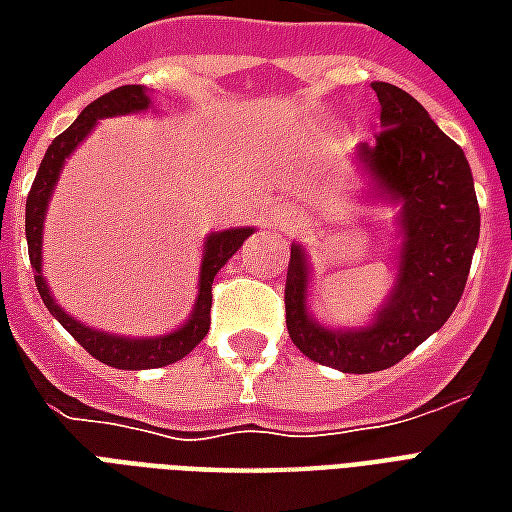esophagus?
Wrapping results in <instances>:
<instances>
[{
	"mask_svg": "<svg viewBox=\"0 0 512 512\" xmlns=\"http://www.w3.org/2000/svg\"><path fill=\"white\" fill-rule=\"evenodd\" d=\"M293 222V211H290L288 205H279V208H274V224H290Z\"/></svg>",
	"mask_w": 512,
	"mask_h": 512,
	"instance_id": "obj_1",
	"label": "esophagus"
}]
</instances>
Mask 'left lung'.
<instances>
[{
	"instance_id": "1",
	"label": "left lung",
	"mask_w": 512,
	"mask_h": 512,
	"mask_svg": "<svg viewBox=\"0 0 512 512\" xmlns=\"http://www.w3.org/2000/svg\"><path fill=\"white\" fill-rule=\"evenodd\" d=\"M373 90L381 128L373 145L359 147V161L378 189L403 202L400 274L389 304L367 329L332 332L307 315V260L299 246H290L285 279L293 345L343 373L386 370L441 329L461 301L480 238V205L461 147L406 90L389 82H376Z\"/></svg>"
}]
</instances>
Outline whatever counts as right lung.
I'll use <instances>...</instances> for the list:
<instances>
[{
	"label": "right lung",
	"instance_id": "add662e5",
	"mask_svg": "<svg viewBox=\"0 0 512 512\" xmlns=\"http://www.w3.org/2000/svg\"><path fill=\"white\" fill-rule=\"evenodd\" d=\"M147 106V95L139 84H123L112 93L95 98L93 104L84 106V112L71 126L65 128L46 150V156L40 161L38 175L35 183L29 189L27 197V246H29V263L35 271V285L43 304L49 307V312L57 321L71 332L76 343L82 345L84 351L95 356L98 362H104L117 370H150V367H164L178 362L186 354H191L202 337L211 329V285L216 271L238 252V246L244 244L246 238L252 235V227H238V230H224V233H213L205 244V257H202V271H200V299L194 304L189 323H183L178 332L164 334L156 340H128V337H112V334L95 332L87 329L84 323L73 321L71 315L54 304L49 288H46V279L40 274V238H43V216H46V205H49L51 189L60 178V169L65 164V158L71 156L76 145L82 142L84 136L93 131V126L101 117L112 115H128V112H142Z\"/></svg>",
	"mask_w": 512,
	"mask_h": 512
}]
</instances>
